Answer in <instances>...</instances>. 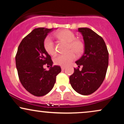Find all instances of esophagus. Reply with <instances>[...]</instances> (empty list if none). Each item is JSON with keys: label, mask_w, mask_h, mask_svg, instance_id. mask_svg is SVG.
I'll use <instances>...</instances> for the list:
<instances>
[{"label": "esophagus", "mask_w": 124, "mask_h": 124, "mask_svg": "<svg viewBox=\"0 0 124 124\" xmlns=\"http://www.w3.org/2000/svg\"><path fill=\"white\" fill-rule=\"evenodd\" d=\"M65 69H66V67H65V66H62V67H61V69H62V70H65Z\"/></svg>", "instance_id": "34e87169"}]
</instances>
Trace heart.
I'll list each match as a JSON object with an SVG mask.
<instances>
[{
    "label": "heart",
    "mask_w": 124,
    "mask_h": 124,
    "mask_svg": "<svg viewBox=\"0 0 124 124\" xmlns=\"http://www.w3.org/2000/svg\"><path fill=\"white\" fill-rule=\"evenodd\" d=\"M58 39L68 42V51H73L77 55L82 53L83 49V44L79 39H76L75 34L68 30H63L56 32L54 34ZM44 46L45 51L50 55H54L55 52L53 40L51 37L48 36L44 42ZM76 58L75 54L72 51L66 54H58L54 58V62L55 65L61 66H66L70 63Z\"/></svg>",
    "instance_id": "b5f03b06"
}]
</instances>
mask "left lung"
Wrapping results in <instances>:
<instances>
[{
  "mask_svg": "<svg viewBox=\"0 0 124 124\" xmlns=\"http://www.w3.org/2000/svg\"><path fill=\"white\" fill-rule=\"evenodd\" d=\"M78 31L83 36L85 51L76 63L83 68L82 70L74 68L69 80L77 93L89 95L96 92L104 80L108 65V52L103 38L90 28H79Z\"/></svg>",
  "mask_w": 124,
  "mask_h": 124,
  "instance_id": "1",
  "label": "left lung"
}]
</instances>
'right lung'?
Returning a JSON list of instances; mask_svg holds the SVG:
<instances>
[{
	"mask_svg": "<svg viewBox=\"0 0 124 124\" xmlns=\"http://www.w3.org/2000/svg\"><path fill=\"white\" fill-rule=\"evenodd\" d=\"M53 28H35L21 41L16 56V64L21 85L35 96H43L54 87L61 67L52 66L51 56L45 51L44 42ZM51 66L49 71L43 66Z\"/></svg>",
	"mask_w": 124,
	"mask_h": 124,
	"instance_id": "right-lung-1",
	"label": "right lung"
}]
</instances>
